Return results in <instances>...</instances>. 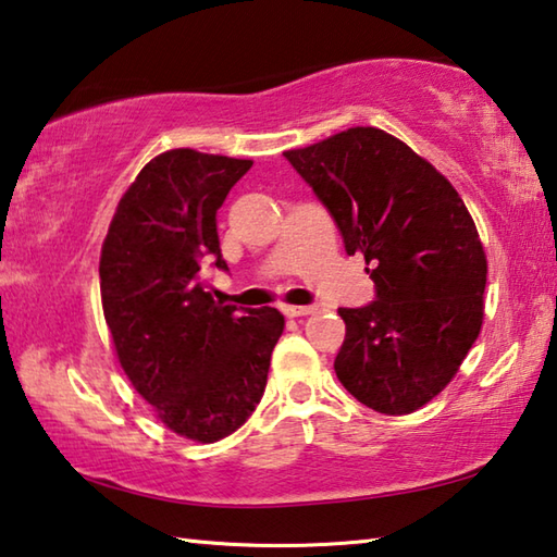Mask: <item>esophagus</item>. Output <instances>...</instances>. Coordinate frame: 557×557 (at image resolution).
<instances>
[{
  "label": "esophagus",
  "mask_w": 557,
  "mask_h": 557,
  "mask_svg": "<svg viewBox=\"0 0 557 557\" xmlns=\"http://www.w3.org/2000/svg\"><path fill=\"white\" fill-rule=\"evenodd\" d=\"M282 311H285V317L295 319V317H307V313H313V311H317V307H311V305H305V307L287 305V307H282Z\"/></svg>",
  "instance_id": "esophagus-1"
}]
</instances>
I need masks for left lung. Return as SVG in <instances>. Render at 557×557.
Instances as JSON below:
<instances>
[{
  "label": "left lung",
  "instance_id": "left-lung-1",
  "mask_svg": "<svg viewBox=\"0 0 557 557\" xmlns=\"http://www.w3.org/2000/svg\"><path fill=\"white\" fill-rule=\"evenodd\" d=\"M285 158L346 244L362 252L375 299L338 309L333 370L380 413H411L446 387L482 326L487 258L450 182L399 138L356 126Z\"/></svg>",
  "mask_w": 557,
  "mask_h": 557
}]
</instances>
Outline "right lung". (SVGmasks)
<instances>
[{
	"label": "right lung",
	"instance_id": "add662e5",
	"mask_svg": "<svg viewBox=\"0 0 557 557\" xmlns=\"http://www.w3.org/2000/svg\"><path fill=\"white\" fill-rule=\"evenodd\" d=\"M250 160L175 148L121 197L99 260L104 319L121 368L177 436L214 443L246 423L285 329L277 309H236L207 292L221 258L216 211Z\"/></svg>",
	"mask_w": 557,
	"mask_h": 557
}]
</instances>
